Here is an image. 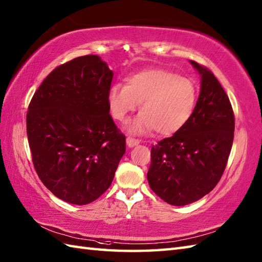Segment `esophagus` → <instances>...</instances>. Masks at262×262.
I'll return each mask as SVG.
<instances>
[{
  "label": "esophagus",
  "instance_id": "obj_1",
  "mask_svg": "<svg viewBox=\"0 0 262 262\" xmlns=\"http://www.w3.org/2000/svg\"><path fill=\"white\" fill-rule=\"evenodd\" d=\"M126 142H127V145L129 147H134L140 144V141L136 140V138H134V137H130V136L126 138Z\"/></svg>",
  "mask_w": 262,
  "mask_h": 262
}]
</instances>
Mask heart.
<instances>
[{"label": "heart", "instance_id": "heart-1", "mask_svg": "<svg viewBox=\"0 0 262 262\" xmlns=\"http://www.w3.org/2000/svg\"><path fill=\"white\" fill-rule=\"evenodd\" d=\"M198 90L191 79L166 70H146L126 79V85L110 86L107 102L110 115L125 122L141 104V114L132 122L134 134L169 136L185 127L193 115Z\"/></svg>", "mask_w": 262, "mask_h": 262}]
</instances>
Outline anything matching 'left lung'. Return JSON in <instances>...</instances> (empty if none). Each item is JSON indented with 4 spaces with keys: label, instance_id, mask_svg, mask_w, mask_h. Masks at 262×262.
<instances>
[{
    "label": "left lung",
    "instance_id": "1",
    "mask_svg": "<svg viewBox=\"0 0 262 262\" xmlns=\"http://www.w3.org/2000/svg\"><path fill=\"white\" fill-rule=\"evenodd\" d=\"M202 76L200 93L188 124L151 149L147 180L165 203L185 206L209 193L225 170L234 138V114L221 83L190 60Z\"/></svg>",
    "mask_w": 262,
    "mask_h": 262
}]
</instances>
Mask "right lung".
Instances as JSON below:
<instances>
[{
  "label": "right lung",
  "instance_id": "add662e5",
  "mask_svg": "<svg viewBox=\"0 0 262 262\" xmlns=\"http://www.w3.org/2000/svg\"><path fill=\"white\" fill-rule=\"evenodd\" d=\"M113 76L97 55L76 57L42 81L28 108L33 166L47 189L66 203L98 199L125 154L126 137L107 102Z\"/></svg>",
  "mask_w": 262,
  "mask_h": 262
}]
</instances>
